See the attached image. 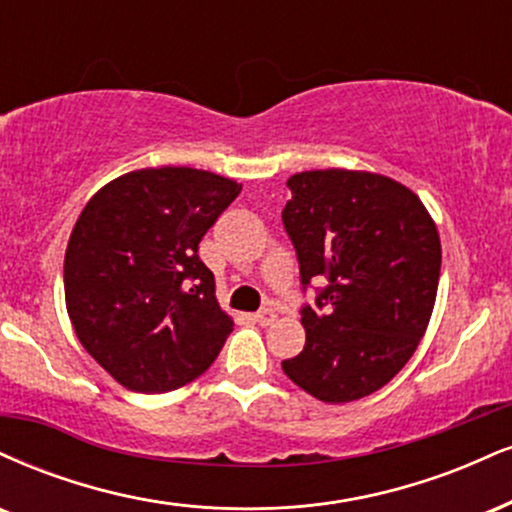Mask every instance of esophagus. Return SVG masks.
<instances>
[{
    "instance_id": "obj_1",
    "label": "esophagus",
    "mask_w": 512,
    "mask_h": 512,
    "mask_svg": "<svg viewBox=\"0 0 512 512\" xmlns=\"http://www.w3.org/2000/svg\"><path fill=\"white\" fill-rule=\"evenodd\" d=\"M276 319V312L274 310H269V307H264V310H260L255 315V322L257 324H262V326H269Z\"/></svg>"
}]
</instances>
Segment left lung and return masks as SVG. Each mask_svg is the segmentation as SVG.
Returning <instances> with one entry per match:
<instances>
[{
    "instance_id": "1",
    "label": "left lung",
    "mask_w": 512,
    "mask_h": 512,
    "mask_svg": "<svg viewBox=\"0 0 512 512\" xmlns=\"http://www.w3.org/2000/svg\"><path fill=\"white\" fill-rule=\"evenodd\" d=\"M283 229L300 283L324 279L300 310L305 348L286 377L322 403L379 391L420 346L441 272V240L422 200L372 171L317 169L288 178Z\"/></svg>"
}]
</instances>
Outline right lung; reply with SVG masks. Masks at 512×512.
I'll return each instance as SVG.
<instances>
[{
	"label": "right lung",
	"mask_w": 512,
	"mask_h": 512,
	"mask_svg": "<svg viewBox=\"0 0 512 512\" xmlns=\"http://www.w3.org/2000/svg\"><path fill=\"white\" fill-rule=\"evenodd\" d=\"M240 183L190 166L138 169L97 190L64 257L83 348L126 389L164 393L217 360L233 319L197 245Z\"/></svg>",
	"instance_id": "1"
}]
</instances>
